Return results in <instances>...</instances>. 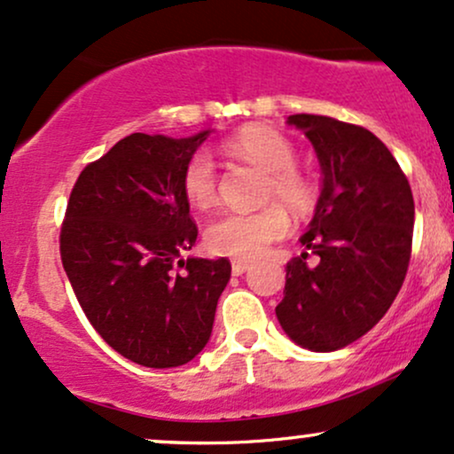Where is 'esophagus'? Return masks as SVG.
<instances>
[{"label": "esophagus", "instance_id": "34e87169", "mask_svg": "<svg viewBox=\"0 0 454 454\" xmlns=\"http://www.w3.org/2000/svg\"><path fill=\"white\" fill-rule=\"evenodd\" d=\"M250 270V263L248 261H239V259H236L231 263V271H233V276H242L244 271H248Z\"/></svg>", "mask_w": 454, "mask_h": 454}]
</instances>
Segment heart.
<instances>
[{"label": "heart", "instance_id": "heart-1", "mask_svg": "<svg viewBox=\"0 0 454 454\" xmlns=\"http://www.w3.org/2000/svg\"><path fill=\"white\" fill-rule=\"evenodd\" d=\"M225 151L259 165L268 172L265 197H278L293 210L303 212L312 206L310 180L295 168V146L270 127H247ZM183 193L195 207H210L218 200L216 161L207 151H197L183 169ZM291 221L280 204H265L257 210H225L206 229V244L212 253L236 259L261 257L270 244L289 233Z\"/></svg>", "mask_w": 454, "mask_h": 454}]
</instances>
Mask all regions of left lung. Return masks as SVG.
Listing matches in <instances>:
<instances>
[{
    "mask_svg": "<svg viewBox=\"0 0 454 454\" xmlns=\"http://www.w3.org/2000/svg\"><path fill=\"white\" fill-rule=\"evenodd\" d=\"M321 163L317 210L286 263L280 327L301 348L332 353L385 317L406 278L414 200L406 174L372 131L318 114H293Z\"/></svg>",
    "mask_w": 454,
    "mask_h": 454,
    "instance_id": "8db88e82",
    "label": "left lung"
}]
</instances>
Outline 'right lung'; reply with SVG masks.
Instances as JSON below:
<instances>
[{"label":"right lung","mask_w":454,"mask_h":454,"mask_svg":"<svg viewBox=\"0 0 454 454\" xmlns=\"http://www.w3.org/2000/svg\"><path fill=\"white\" fill-rule=\"evenodd\" d=\"M191 137L131 133L78 176L61 227V261L89 323L144 367H178L204 350L231 263L189 257L197 225L183 169Z\"/></svg>","instance_id":"add662e5"}]
</instances>
